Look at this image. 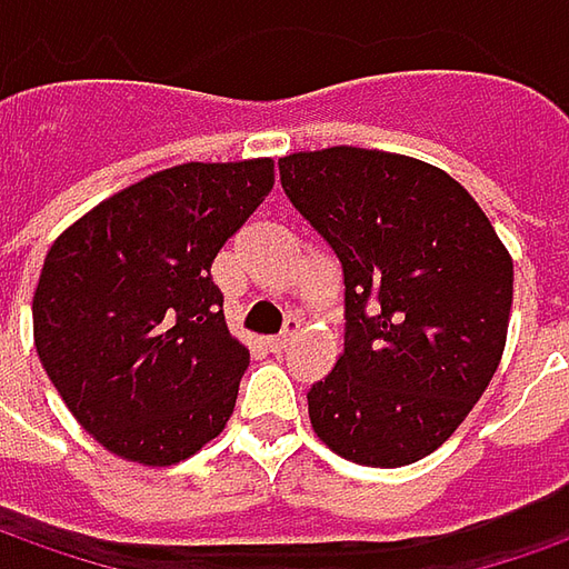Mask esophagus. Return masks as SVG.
Returning a JSON list of instances; mask_svg holds the SVG:
<instances>
[{
  "label": "esophagus",
  "mask_w": 569,
  "mask_h": 569,
  "mask_svg": "<svg viewBox=\"0 0 569 569\" xmlns=\"http://www.w3.org/2000/svg\"><path fill=\"white\" fill-rule=\"evenodd\" d=\"M296 330H299V320L292 317V320H289V327H286L283 336H273V339H268V349L273 351V355H283V351L289 349V342H292V336H296Z\"/></svg>",
  "instance_id": "1"
}]
</instances>
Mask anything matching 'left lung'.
Instances as JSON below:
<instances>
[{
    "mask_svg": "<svg viewBox=\"0 0 569 569\" xmlns=\"http://www.w3.org/2000/svg\"><path fill=\"white\" fill-rule=\"evenodd\" d=\"M280 180L346 277V349L308 389L317 439L365 467L427 458L498 370L511 252L455 177L411 154L292 152Z\"/></svg>",
    "mask_w": 569,
    "mask_h": 569,
    "instance_id": "8db88e82",
    "label": "left lung"
}]
</instances>
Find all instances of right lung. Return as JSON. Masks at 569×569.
Here are the masks:
<instances>
[{
	"label": "right lung",
	"instance_id": "right-lung-1",
	"mask_svg": "<svg viewBox=\"0 0 569 569\" xmlns=\"http://www.w3.org/2000/svg\"><path fill=\"white\" fill-rule=\"evenodd\" d=\"M273 189V158L149 173L52 242L33 346L73 420L142 467L187 461L233 415L249 349L211 264Z\"/></svg>",
	"mask_w": 569,
	"mask_h": 569
}]
</instances>
